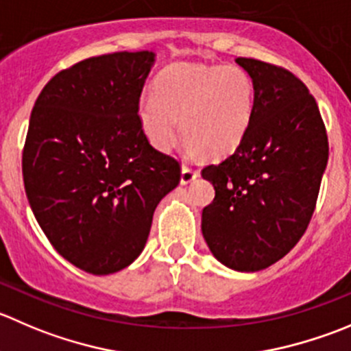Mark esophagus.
Wrapping results in <instances>:
<instances>
[{
  "label": "esophagus",
  "mask_w": 351,
  "mask_h": 351,
  "mask_svg": "<svg viewBox=\"0 0 351 351\" xmlns=\"http://www.w3.org/2000/svg\"><path fill=\"white\" fill-rule=\"evenodd\" d=\"M197 176H199V169L190 168V166L183 165L182 166V176H180V183H182V185H189V183H192Z\"/></svg>",
  "instance_id": "esophagus-1"
}]
</instances>
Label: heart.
Masks as SVG:
<instances>
[{
  "label": "heart",
  "mask_w": 351,
  "mask_h": 351,
  "mask_svg": "<svg viewBox=\"0 0 351 351\" xmlns=\"http://www.w3.org/2000/svg\"><path fill=\"white\" fill-rule=\"evenodd\" d=\"M254 84L238 66L175 64L159 75L154 94L138 103V120L154 149L168 152L182 132L190 151L230 154L247 135Z\"/></svg>",
  "instance_id": "heart-1"
}]
</instances>
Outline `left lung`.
Instances as JSON below:
<instances>
[{
  "label": "left lung",
  "mask_w": 351,
  "mask_h": 351,
  "mask_svg": "<svg viewBox=\"0 0 351 351\" xmlns=\"http://www.w3.org/2000/svg\"><path fill=\"white\" fill-rule=\"evenodd\" d=\"M234 61L254 84V114L233 154L202 169L216 190L202 210V234L221 264L255 273L283 258L307 230L329 145L300 78L252 58Z\"/></svg>",
  "instance_id": "obj_1"
}]
</instances>
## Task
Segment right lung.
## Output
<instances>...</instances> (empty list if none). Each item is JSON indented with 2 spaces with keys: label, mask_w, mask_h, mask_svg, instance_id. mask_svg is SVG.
Returning <instances> with one entry per match:
<instances>
[{
  "label": "right lung",
  "mask_w": 351,
  "mask_h": 351,
  "mask_svg": "<svg viewBox=\"0 0 351 351\" xmlns=\"http://www.w3.org/2000/svg\"><path fill=\"white\" fill-rule=\"evenodd\" d=\"M152 51L103 54L40 90L22 154L30 209L58 254L111 274L141 255L152 216L180 183V165L149 144L138 99Z\"/></svg>",
  "instance_id": "1"
}]
</instances>
